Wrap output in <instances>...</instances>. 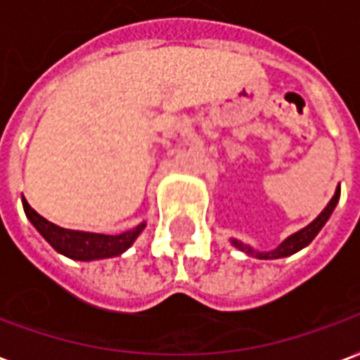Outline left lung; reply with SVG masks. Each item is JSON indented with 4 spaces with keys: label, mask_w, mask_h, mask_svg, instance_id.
<instances>
[{
    "label": "left lung",
    "mask_w": 360,
    "mask_h": 360,
    "mask_svg": "<svg viewBox=\"0 0 360 360\" xmlns=\"http://www.w3.org/2000/svg\"><path fill=\"white\" fill-rule=\"evenodd\" d=\"M340 193H342V190H340V186H338L334 198L330 199V203L324 207V211L320 212L319 217H316V219H314L313 222L309 224V226H305L303 230H299V232H295L293 236H290L288 240L282 241V243H280L276 249H272V251L259 253V251L251 249L249 245H243V243L238 240H232V245H236V248L240 249V251L248 253V255L257 257V259H282V257L293 255V253H297L299 249L307 248V245H309V243H311V241L316 238V234H319L320 230H322V226L326 224V220L330 219V214L334 212L335 205H338V201H340Z\"/></svg>",
    "instance_id": "8db88e82"
}]
</instances>
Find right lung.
Segmentation results:
<instances>
[{
	"label": "right lung",
	"mask_w": 360,
	"mask_h": 360,
	"mask_svg": "<svg viewBox=\"0 0 360 360\" xmlns=\"http://www.w3.org/2000/svg\"><path fill=\"white\" fill-rule=\"evenodd\" d=\"M22 207H25L28 220L46 238L47 243L55 251H59L61 255L75 259V261H96V259H109V257L122 255L126 249L136 241V238L141 234V230L146 228V224L141 222L132 230L122 232L119 236L78 232V230L57 226L55 222L41 217L40 212H36L32 207L28 205V201L25 198H22Z\"/></svg>",
	"instance_id": "right-lung-1"
}]
</instances>
